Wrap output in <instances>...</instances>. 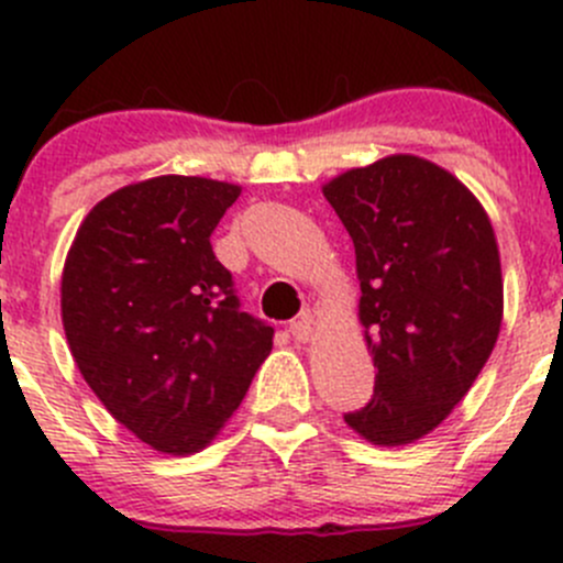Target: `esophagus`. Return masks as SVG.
<instances>
[{"instance_id": "34e87169", "label": "esophagus", "mask_w": 563, "mask_h": 563, "mask_svg": "<svg viewBox=\"0 0 563 563\" xmlns=\"http://www.w3.org/2000/svg\"><path fill=\"white\" fill-rule=\"evenodd\" d=\"M288 332H291V338L297 340V343H308V340H313V316H310V310H305L297 321L288 323Z\"/></svg>"}]
</instances>
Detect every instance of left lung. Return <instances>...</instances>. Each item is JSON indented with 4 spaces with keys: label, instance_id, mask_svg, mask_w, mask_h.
<instances>
[{
    "label": "left lung",
    "instance_id": "8db88e82",
    "mask_svg": "<svg viewBox=\"0 0 563 563\" xmlns=\"http://www.w3.org/2000/svg\"><path fill=\"white\" fill-rule=\"evenodd\" d=\"M323 196L356 253L376 389L349 428L400 446L439 428L493 354L504 316L496 234L474 192L413 155L334 176Z\"/></svg>",
    "mask_w": 563,
    "mask_h": 563
}]
</instances>
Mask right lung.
<instances>
[{
	"label": "right lung",
	"instance_id": "1",
	"mask_svg": "<svg viewBox=\"0 0 563 563\" xmlns=\"http://www.w3.org/2000/svg\"><path fill=\"white\" fill-rule=\"evenodd\" d=\"M240 192L176 174L122 187L84 218L62 272V323L84 382L168 455L218 435L272 351L275 329L242 313L209 242Z\"/></svg>",
	"mask_w": 563,
	"mask_h": 563
}]
</instances>
